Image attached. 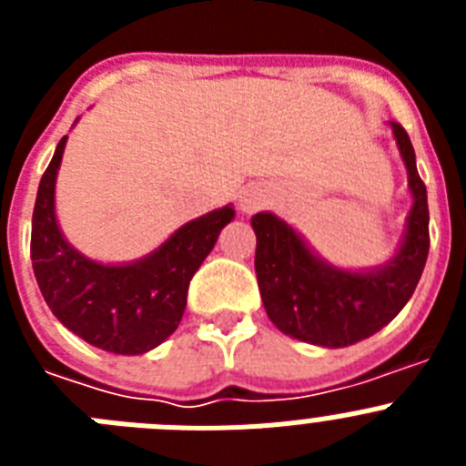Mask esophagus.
<instances>
[{"label": "esophagus", "instance_id": "esophagus-1", "mask_svg": "<svg viewBox=\"0 0 466 466\" xmlns=\"http://www.w3.org/2000/svg\"><path fill=\"white\" fill-rule=\"evenodd\" d=\"M261 205H263V196L257 191V188H247V191L240 193L242 212H257Z\"/></svg>", "mask_w": 466, "mask_h": 466}]
</instances>
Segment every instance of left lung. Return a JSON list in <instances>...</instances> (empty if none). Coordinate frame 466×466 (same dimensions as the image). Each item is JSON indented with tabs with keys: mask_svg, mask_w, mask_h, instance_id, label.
<instances>
[{
	"mask_svg": "<svg viewBox=\"0 0 466 466\" xmlns=\"http://www.w3.org/2000/svg\"><path fill=\"white\" fill-rule=\"evenodd\" d=\"M409 170L413 208L399 252L385 266L366 273L333 268L308 249L291 226L270 212L252 217L257 233V268L263 308L270 322L291 339L324 348L360 343L399 315L413 296L430 254L427 188L415 167V151L401 123H392Z\"/></svg>",
	"mask_w": 466,
	"mask_h": 466,
	"instance_id": "8db88e82",
	"label": "left lung"
}]
</instances>
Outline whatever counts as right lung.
<instances>
[{"mask_svg": "<svg viewBox=\"0 0 466 466\" xmlns=\"http://www.w3.org/2000/svg\"><path fill=\"white\" fill-rule=\"evenodd\" d=\"M65 135L41 177L32 214V268L53 315L95 348L116 355L149 352L179 327L188 282L221 228L236 217L226 205L175 230L149 257L105 266L79 254L56 221V175Z\"/></svg>", "mask_w": 466, "mask_h": 466, "instance_id": "1", "label": "right lung"}]
</instances>
